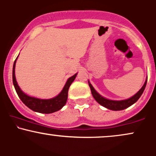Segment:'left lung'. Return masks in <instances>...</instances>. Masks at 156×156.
Returning <instances> with one entry per match:
<instances>
[{"instance_id":"obj_1","label":"left lung","mask_w":156,"mask_h":156,"mask_svg":"<svg viewBox=\"0 0 156 156\" xmlns=\"http://www.w3.org/2000/svg\"><path fill=\"white\" fill-rule=\"evenodd\" d=\"M147 80V79H146L143 87H141L140 90H139L136 94H134V95L133 97H131L130 98H128V99L127 100H124V101H112V100L106 99V98H103V96H101V94H98V93L96 92L95 89H94V87H92V84L90 83V82L89 81L88 83L89 87H90L93 98H94V100H95L99 104H101V105H103V106L105 107V108H107L108 109H110V110L120 111L128 108V107L130 106L131 105H133V103H135L139 99V98H140L141 94H142V93L144 92V89H145L146 87Z\"/></svg>"}]
</instances>
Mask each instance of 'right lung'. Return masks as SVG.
I'll list each match as a JSON object with an SVG mask.
<instances>
[{
    "label": "right lung",
    "instance_id": "right-lung-1",
    "mask_svg": "<svg viewBox=\"0 0 156 156\" xmlns=\"http://www.w3.org/2000/svg\"><path fill=\"white\" fill-rule=\"evenodd\" d=\"M17 57L15 59V62H14L13 70H12V80H13V84L14 87H15L16 92H17V95L19 96L20 99L22 101L23 103L27 107H28L30 109H31V110H33L34 112H36L42 113V114H51V113L55 112L57 111L60 110L66 104V103H67L68 90H69L71 83L74 81L75 78H76V76L78 73H76L74 76L68 78L67 83L64 85L62 91L56 97L47 100L39 99V98H34V97H30L27 95L19 87L18 84L17 83V80H16L15 73L16 61L17 59Z\"/></svg>",
    "mask_w": 156,
    "mask_h": 156
}]
</instances>
